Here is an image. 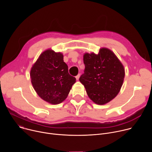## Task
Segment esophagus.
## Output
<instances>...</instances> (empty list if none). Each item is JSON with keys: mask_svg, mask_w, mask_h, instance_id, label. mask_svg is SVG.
Wrapping results in <instances>:
<instances>
[{"mask_svg": "<svg viewBox=\"0 0 152 152\" xmlns=\"http://www.w3.org/2000/svg\"><path fill=\"white\" fill-rule=\"evenodd\" d=\"M79 77H80V74H78V75L76 76V80H78V79H79Z\"/></svg>", "mask_w": 152, "mask_h": 152, "instance_id": "34e87169", "label": "esophagus"}]
</instances>
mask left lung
I'll list each match as a JSON object with an SVG mask.
<instances>
[{
    "instance_id": "left-lung-1",
    "label": "left lung",
    "mask_w": 152,
    "mask_h": 152,
    "mask_svg": "<svg viewBox=\"0 0 152 152\" xmlns=\"http://www.w3.org/2000/svg\"><path fill=\"white\" fill-rule=\"evenodd\" d=\"M84 73L79 81L88 97L98 104L113 100L119 93L124 77L122 64L110 49L102 48L97 55L85 53Z\"/></svg>"
}]
</instances>
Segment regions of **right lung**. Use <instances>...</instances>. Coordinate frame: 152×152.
I'll return each mask as SVG.
<instances>
[{
    "mask_svg": "<svg viewBox=\"0 0 152 152\" xmlns=\"http://www.w3.org/2000/svg\"><path fill=\"white\" fill-rule=\"evenodd\" d=\"M30 76L38 95L51 104H58L66 99L76 82L69 73L67 65L61 53L49 49L43 52L33 65Z\"/></svg>",
    "mask_w": 152,
    "mask_h": 152,
    "instance_id": "1",
    "label": "right lung"
}]
</instances>
